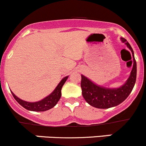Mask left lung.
Masks as SVG:
<instances>
[{
  "mask_svg": "<svg viewBox=\"0 0 146 146\" xmlns=\"http://www.w3.org/2000/svg\"><path fill=\"white\" fill-rule=\"evenodd\" d=\"M122 42L126 44L133 56V65L131 74L126 82L118 88H107L93 83L85 76L81 75L82 94L85 101L94 107L108 109L115 107L123 102L131 92L136 80V61L134 53L129 42L124 38H121Z\"/></svg>",
  "mask_w": 146,
  "mask_h": 146,
  "instance_id": "left-lung-1",
  "label": "left lung"
}]
</instances>
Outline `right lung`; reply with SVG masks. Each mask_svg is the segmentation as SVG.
Masks as SVG:
<instances>
[{
	"label": "right lung",
	"mask_w": 146,
	"mask_h": 146,
	"mask_svg": "<svg viewBox=\"0 0 146 146\" xmlns=\"http://www.w3.org/2000/svg\"><path fill=\"white\" fill-rule=\"evenodd\" d=\"M68 78V76L64 77L61 80V82L58 83V85H57L55 90L49 95H48L45 98H44L43 100L39 102H29L24 101L23 100L18 98L13 92H11L12 95L14 97L15 100L20 105L23 106L24 108H25L26 110H29V111H46V110L53 108L60 100V98L61 97V88H62L63 85L66 82Z\"/></svg>",
	"instance_id": "1"
}]
</instances>
